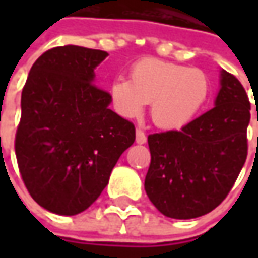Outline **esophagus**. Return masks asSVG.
Listing matches in <instances>:
<instances>
[{"instance_id":"obj_1","label":"esophagus","mask_w":258,"mask_h":258,"mask_svg":"<svg viewBox=\"0 0 258 258\" xmlns=\"http://www.w3.org/2000/svg\"><path fill=\"white\" fill-rule=\"evenodd\" d=\"M146 142V135H145L144 131H141V129H138L136 131V144L142 145Z\"/></svg>"}]
</instances>
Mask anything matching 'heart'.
Segmentation results:
<instances>
[{
    "label": "heart",
    "mask_w": 258,
    "mask_h": 258,
    "mask_svg": "<svg viewBox=\"0 0 258 258\" xmlns=\"http://www.w3.org/2000/svg\"><path fill=\"white\" fill-rule=\"evenodd\" d=\"M114 107L124 117H138L151 103L158 127L175 131L191 123L208 100L210 80L200 69L159 58H142L131 69L129 79L110 85Z\"/></svg>",
    "instance_id": "b5f03b06"
}]
</instances>
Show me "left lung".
Wrapping results in <instances>:
<instances>
[{"instance_id":"left-lung-1","label":"left lung","mask_w":258,"mask_h":258,"mask_svg":"<svg viewBox=\"0 0 258 258\" xmlns=\"http://www.w3.org/2000/svg\"><path fill=\"white\" fill-rule=\"evenodd\" d=\"M248 123V96L238 79L223 70L211 110L181 131L149 135L145 191L158 211L189 220L223 203L247 159Z\"/></svg>"}]
</instances>
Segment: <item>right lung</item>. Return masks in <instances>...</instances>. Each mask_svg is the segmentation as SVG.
Wrapping results in <instances>:
<instances>
[{
	"label": "right lung",
	"mask_w": 258,
	"mask_h": 258,
	"mask_svg": "<svg viewBox=\"0 0 258 258\" xmlns=\"http://www.w3.org/2000/svg\"><path fill=\"white\" fill-rule=\"evenodd\" d=\"M106 51L79 45L47 50L21 93L15 156L35 203L58 215L87 210L109 182L135 126L109 109L112 96L94 85Z\"/></svg>",
	"instance_id": "1"
}]
</instances>
